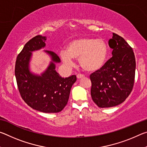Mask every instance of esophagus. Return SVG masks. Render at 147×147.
<instances>
[{
	"instance_id": "esophagus-1",
	"label": "esophagus",
	"mask_w": 147,
	"mask_h": 147,
	"mask_svg": "<svg viewBox=\"0 0 147 147\" xmlns=\"http://www.w3.org/2000/svg\"><path fill=\"white\" fill-rule=\"evenodd\" d=\"M84 75H83V74H78V75H77V78H78V79H80V78H84Z\"/></svg>"
}]
</instances>
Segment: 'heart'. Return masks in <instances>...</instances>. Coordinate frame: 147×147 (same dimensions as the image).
Here are the masks:
<instances>
[{
  "instance_id": "heart-1",
  "label": "heart",
  "mask_w": 147,
  "mask_h": 147,
  "mask_svg": "<svg viewBox=\"0 0 147 147\" xmlns=\"http://www.w3.org/2000/svg\"><path fill=\"white\" fill-rule=\"evenodd\" d=\"M108 49L106 42L101 39L82 37L71 40L66 49L59 53L61 60L68 65L73 64V59H78L79 64L86 71H95L105 63Z\"/></svg>"
}]
</instances>
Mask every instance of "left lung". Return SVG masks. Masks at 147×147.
I'll list each match as a JSON object with an SVG mask.
<instances>
[{
  "label": "left lung",
  "instance_id": "1",
  "mask_svg": "<svg viewBox=\"0 0 147 147\" xmlns=\"http://www.w3.org/2000/svg\"><path fill=\"white\" fill-rule=\"evenodd\" d=\"M112 57L90 75L91 95L99 108H110L123 103L132 90L136 72L133 50L119 35L113 33L108 41Z\"/></svg>",
  "mask_w": 147,
  "mask_h": 147
}]
</instances>
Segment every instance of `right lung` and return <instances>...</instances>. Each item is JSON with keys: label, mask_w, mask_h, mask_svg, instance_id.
Segmentation results:
<instances>
[{"label": "right lung", "mask_w": 147, "mask_h": 147, "mask_svg": "<svg viewBox=\"0 0 147 147\" xmlns=\"http://www.w3.org/2000/svg\"><path fill=\"white\" fill-rule=\"evenodd\" d=\"M46 36L39 35L28 41L17 56L15 68L17 86L24 101L34 109L43 113H58L67 105L76 76L62 78L56 71L60 59L56 53L45 51L51 57L48 67L40 75L30 69L32 53L45 47Z\"/></svg>", "instance_id": "obj_1"}]
</instances>
